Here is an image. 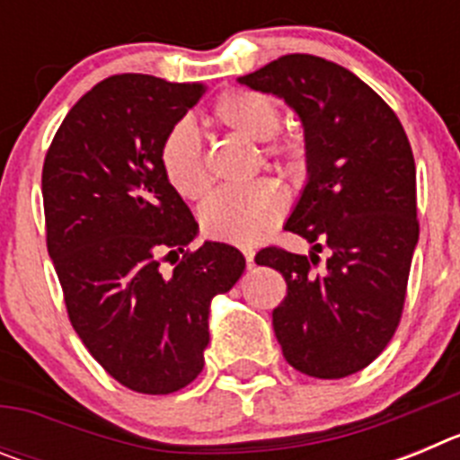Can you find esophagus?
I'll list each match as a JSON object with an SVG mask.
<instances>
[{"instance_id": "obj_1", "label": "esophagus", "mask_w": 460, "mask_h": 460, "mask_svg": "<svg viewBox=\"0 0 460 460\" xmlns=\"http://www.w3.org/2000/svg\"><path fill=\"white\" fill-rule=\"evenodd\" d=\"M243 258H246V265L249 267L255 265V253L251 249H243Z\"/></svg>"}]
</instances>
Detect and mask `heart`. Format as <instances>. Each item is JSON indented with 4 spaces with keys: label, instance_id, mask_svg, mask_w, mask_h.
I'll list each match as a JSON object with an SVG mask.
<instances>
[{
    "label": "heart",
    "instance_id": "heart-1",
    "mask_svg": "<svg viewBox=\"0 0 460 460\" xmlns=\"http://www.w3.org/2000/svg\"><path fill=\"white\" fill-rule=\"evenodd\" d=\"M211 117L246 140L262 142V156L276 161L292 174L306 165V140L296 131H279L280 108L274 96L255 89L221 93ZM158 165L165 181L184 200H200L209 190L205 154L190 121H174L158 142ZM288 198L271 177L255 180L243 189L217 190L200 207V230L217 242L251 246L267 237L286 217Z\"/></svg>",
    "mask_w": 460,
    "mask_h": 460
}]
</instances>
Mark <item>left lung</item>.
Here are the masks:
<instances>
[{
    "label": "left lung",
    "instance_id": "left-lung-1",
    "mask_svg": "<svg viewBox=\"0 0 460 460\" xmlns=\"http://www.w3.org/2000/svg\"><path fill=\"white\" fill-rule=\"evenodd\" d=\"M239 83L286 99L306 133L308 184L286 230L315 253L267 246L255 255L288 286L271 313L274 334L304 376H352L387 348L403 315L420 239L408 136L364 80L323 57L283 55Z\"/></svg>",
    "mask_w": 460,
    "mask_h": 460
}]
</instances>
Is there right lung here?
Returning <instances> with one entry per match:
<instances>
[{
    "instance_id": "1",
    "label": "right lung",
    "mask_w": 460,
    "mask_h": 460,
    "mask_svg": "<svg viewBox=\"0 0 460 460\" xmlns=\"http://www.w3.org/2000/svg\"><path fill=\"white\" fill-rule=\"evenodd\" d=\"M205 92L110 75L73 105L43 161L46 243L68 320L108 376L137 394L180 392L198 377L211 296L246 265L227 243L189 249L198 223L158 165L164 133ZM170 254L175 270L164 272Z\"/></svg>"
}]
</instances>
